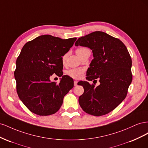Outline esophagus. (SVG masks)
<instances>
[{
  "label": "esophagus",
  "mask_w": 148,
  "mask_h": 148,
  "mask_svg": "<svg viewBox=\"0 0 148 148\" xmlns=\"http://www.w3.org/2000/svg\"><path fill=\"white\" fill-rule=\"evenodd\" d=\"M77 83H78V81H77V80H75V81H74V86H77Z\"/></svg>",
  "instance_id": "obj_1"
}]
</instances>
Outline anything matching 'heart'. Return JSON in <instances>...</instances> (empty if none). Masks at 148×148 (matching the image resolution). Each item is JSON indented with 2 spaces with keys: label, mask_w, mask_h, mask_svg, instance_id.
I'll list each match as a JSON object with an SVG mask.
<instances>
[{
  "label": "heart",
  "mask_w": 148,
  "mask_h": 148,
  "mask_svg": "<svg viewBox=\"0 0 148 148\" xmlns=\"http://www.w3.org/2000/svg\"><path fill=\"white\" fill-rule=\"evenodd\" d=\"M87 51H89L88 48L84 47H79L77 49V50H76V52H77V53L79 57L81 55H82L83 53L86 52ZM67 56H68L67 53H65V54L64 55L63 57H62V61L63 64L65 63V62L67 59ZM84 72V69L77 68V69H70V70H68L66 71V74L68 75L71 78H73L74 79H79L83 77Z\"/></svg>",
  "instance_id": "b5f03b06"
}]
</instances>
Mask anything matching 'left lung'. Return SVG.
<instances>
[{
    "label": "left lung",
    "instance_id": "1",
    "mask_svg": "<svg viewBox=\"0 0 148 148\" xmlns=\"http://www.w3.org/2000/svg\"><path fill=\"white\" fill-rule=\"evenodd\" d=\"M75 46L90 48L94 59L87 71L86 79H99L100 84L79 82L84 92L79 104L88 114L101 116L114 110L126 97L132 82V59L120 39L102 31H95L78 38ZM84 86L83 87V86Z\"/></svg>",
    "mask_w": 148,
    "mask_h": 148
}]
</instances>
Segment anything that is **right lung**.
<instances>
[{
    "label": "right lung",
    "instance_id": "right-lung-1",
    "mask_svg": "<svg viewBox=\"0 0 148 148\" xmlns=\"http://www.w3.org/2000/svg\"><path fill=\"white\" fill-rule=\"evenodd\" d=\"M76 40L46 34L26 42L22 48L14 71L16 92L31 112L41 116L55 114L73 87V80L69 76H62L59 84L51 82L50 77L54 73L63 75L62 56Z\"/></svg>",
    "mask_w": 148,
    "mask_h": 148
}]
</instances>
